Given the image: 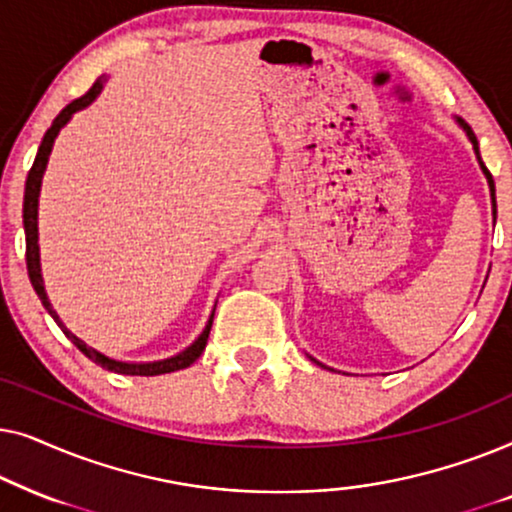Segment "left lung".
Segmentation results:
<instances>
[{"label": "left lung", "instance_id": "obj_1", "mask_svg": "<svg viewBox=\"0 0 512 512\" xmlns=\"http://www.w3.org/2000/svg\"><path fill=\"white\" fill-rule=\"evenodd\" d=\"M461 125H464V130H466V135H468V139H471L473 142V149H475V156H478V163H480V167H482V172H485V177H487V184H489V191H492V205H494V216H496V191H494V179H492V174H489V170L485 167V163H482V158H480V149H478V139H475V135H473V130L468 128V125L464 123V121H459ZM321 366V363H319Z\"/></svg>", "mask_w": 512, "mask_h": 512}]
</instances>
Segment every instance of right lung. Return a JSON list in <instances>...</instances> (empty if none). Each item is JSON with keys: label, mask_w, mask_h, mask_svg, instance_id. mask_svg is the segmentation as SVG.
I'll return each mask as SVG.
<instances>
[{"label": "right lung", "mask_w": 512, "mask_h": 512, "mask_svg": "<svg viewBox=\"0 0 512 512\" xmlns=\"http://www.w3.org/2000/svg\"><path fill=\"white\" fill-rule=\"evenodd\" d=\"M104 86V76H100L86 95L76 97L74 102H69L65 109L60 111L58 116H55V121L51 128L46 130L44 139H41V146L37 151V158H34V165L30 174H27V181H25V198H23V226H25V261H27V275H30V282L34 286V291H37V296L41 300V305L46 307L48 314L55 319V324L62 328V333L67 335L69 340L74 342L76 347H79V352H83L88 356L90 361H95L97 366L107 368V370H114V373H121V375H144V377H151V375H163V373H174V370H181V368H188L191 363L198 359V356L205 352V345H207V338H209V328H212V319L214 314L209 317V324L205 326V331L198 340L193 342L191 347L184 349V352L172 356V359H163V361H153V363H123V361H114L109 359V356H104L100 352H95L93 347H88L86 342L76 338L72 331H67L65 324H62L58 314L48 303L46 298V291H44V279H41V265H39V244H37V207H39V188H41V177H44V170H46V163H48V156H51V149H53V142L55 137H58V132L62 125H65L72 114L76 111H81L83 107H88L90 102L95 100L97 95H100V90Z\"/></svg>", "instance_id": "obj_1"}]
</instances>
